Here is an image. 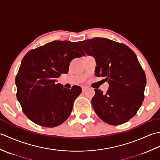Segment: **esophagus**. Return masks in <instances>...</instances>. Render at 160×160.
<instances>
[{
    "instance_id": "obj_1",
    "label": "esophagus",
    "mask_w": 160,
    "mask_h": 160,
    "mask_svg": "<svg viewBox=\"0 0 160 160\" xmlns=\"http://www.w3.org/2000/svg\"><path fill=\"white\" fill-rule=\"evenodd\" d=\"M87 90V87H82V92H84Z\"/></svg>"
}]
</instances>
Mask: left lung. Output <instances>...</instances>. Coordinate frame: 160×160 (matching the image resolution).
<instances>
[{
  "label": "left lung",
  "mask_w": 160,
  "mask_h": 160,
  "mask_svg": "<svg viewBox=\"0 0 160 160\" xmlns=\"http://www.w3.org/2000/svg\"><path fill=\"white\" fill-rule=\"evenodd\" d=\"M88 56L96 60L95 75L105 77L107 93L95 90L91 103L102 120L120 125L136 114L144 98L145 73L135 53L127 45L104 38L78 42Z\"/></svg>",
  "instance_id": "obj_1"
}]
</instances>
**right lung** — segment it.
Masks as SVG:
<instances>
[{"mask_svg":"<svg viewBox=\"0 0 160 160\" xmlns=\"http://www.w3.org/2000/svg\"><path fill=\"white\" fill-rule=\"evenodd\" d=\"M78 42L55 40L24 56L16 77V97L23 113L34 123L55 127L69 117L82 89H67L56 82L68 73L71 60L85 55Z\"/></svg>","mask_w":160,"mask_h":160,"instance_id":"add662e5","label":"right lung"}]
</instances>
